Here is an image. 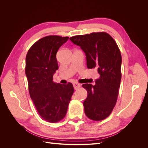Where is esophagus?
<instances>
[{
  "instance_id": "34e87169",
  "label": "esophagus",
  "mask_w": 148,
  "mask_h": 148,
  "mask_svg": "<svg viewBox=\"0 0 148 148\" xmlns=\"http://www.w3.org/2000/svg\"><path fill=\"white\" fill-rule=\"evenodd\" d=\"M73 87H74V89L77 90V89H78L80 87V84L78 83H73Z\"/></svg>"
}]
</instances>
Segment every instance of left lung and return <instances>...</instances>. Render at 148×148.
<instances>
[{
  "label": "left lung",
  "instance_id": "1",
  "mask_svg": "<svg viewBox=\"0 0 148 148\" xmlns=\"http://www.w3.org/2000/svg\"><path fill=\"white\" fill-rule=\"evenodd\" d=\"M85 53L88 69H96L100 75L96 84H83L88 96L83 102L84 113L99 121L110 114L117 102L122 78V56L114 39L105 32L78 35L70 38Z\"/></svg>",
  "mask_w": 148,
  "mask_h": 148
}]
</instances>
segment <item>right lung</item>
Here are the masks:
<instances>
[{
  "label": "right lung",
  "instance_id": "1",
  "mask_svg": "<svg viewBox=\"0 0 148 148\" xmlns=\"http://www.w3.org/2000/svg\"><path fill=\"white\" fill-rule=\"evenodd\" d=\"M69 38L44 37L30 47L26 57L25 73L30 97L39 115L48 122L56 123L65 117L74 92L71 83L53 82V75L59 69L57 52Z\"/></svg>",
  "mask_w": 148,
  "mask_h": 148
}]
</instances>
